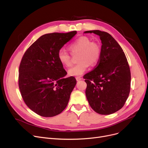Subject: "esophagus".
<instances>
[{
    "mask_svg": "<svg viewBox=\"0 0 148 148\" xmlns=\"http://www.w3.org/2000/svg\"><path fill=\"white\" fill-rule=\"evenodd\" d=\"M75 79H76V80H77V81H79V80H80L82 79L80 77H76Z\"/></svg>",
    "mask_w": 148,
    "mask_h": 148,
    "instance_id": "esophagus-1",
    "label": "esophagus"
}]
</instances>
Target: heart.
Instances as JSON below:
<instances>
[{"label":"heart","mask_w":148,"mask_h":148,"mask_svg":"<svg viewBox=\"0 0 148 148\" xmlns=\"http://www.w3.org/2000/svg\"><path fill=\"white\" fill-rule=\"evenodd\" d=\"M71 54L79 53L76 65L70 68L68 73L71 76H80L84 73L90 65L97 64L100 57V48L97 43L92 42L87 36H80L69 45ZM57 59L62 65L68 67L71 65L72 58L66 50L60 49L57 53Z\"/></svg>","instance_id":"obj_1"}]
</instances>
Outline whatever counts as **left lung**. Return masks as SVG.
I'll return each mask as SVG.
<instances>
[{
  "label": "left lung",
  "mask_w": 148,
  "mask_h": 148,
  "mask_svg": "<svg viewBox=\"0 0 148 148\" xmlns=\"http://www.w3.org/2000/svg\"><path fill=\"white\" fill-rule=\"evenodd\" d=\"M94 33L101 41L97 65L83 78L86 83V96L90 106L97 113L109 115L123 107L131 89V71L123 49L109 33L99 30Z\"/></svg>",
  "instance_id": "left-lung-1"
}]
</instances>
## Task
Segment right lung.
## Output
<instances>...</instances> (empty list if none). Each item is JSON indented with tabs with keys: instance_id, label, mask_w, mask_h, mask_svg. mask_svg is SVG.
I'll use <instances>...</instances> for the list:
<instances>
[{
	"instance_id": "obj_1",
	"label": "right lung",
	"mask_w": 148,
	"mask_h": 148,
	"mask_svg": "<svg viewBox=\"0 0 148 148\" xmlns=\"http://www.w3.org/2000/svg\"><path fill=\"white\" fill-rule=\"evenodd\" d=\"M77 34L53 33L42 36L27 49L18 69V87L28 107L42 117L60 114L76 85L57 59L58 51Z\"/></svg>"
}]
</instances>
